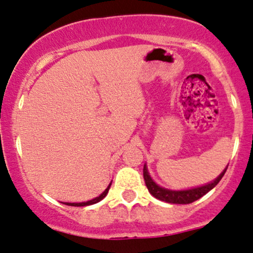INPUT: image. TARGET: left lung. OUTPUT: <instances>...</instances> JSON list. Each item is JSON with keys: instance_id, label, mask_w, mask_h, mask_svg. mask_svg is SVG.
Returning <instances> with one entry per match:
<instances>
[{"instance_id": "1", "label": "left lung", "mask_w": 253, "mask_h": 253, "mask_svg": "<svg viewBox=\"0 0 253 253\" xmlns=\"http://www.w3.org/2000/svg\"><path fill=\"white\" fill-rule=\"evenodd\" d=\"M226 169L227 167L225 168L224 171L211 183H207V185L201 187H197V188L186 189V191H170V189H166L163 188V187L156 185V183L154 182V180L150 177L149 173H148L147 166L145 165L143 167V177L148 191H149V193L153 197H155L156 199H159V200L161 201H165V203L186 205L194 203L198 199H200L201 197H204L205 194H207L211 189L214 188V187L219 183V181L221 180V177L224 176V174L226 173Z\"/></svg>"}]
</instances>
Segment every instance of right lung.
Wrapping results in <instances>:
<instances>
[{
	"label": "right lung",
	"instance_id": "right-lung-1",
	"mask_svg": "<svg viewBox=\"0 0 253 253\" xmlns=\"http://www.w3.org/2000/svg\"><path fill=\"white\" fill-rule=\"evenodd\" d=\"M110 186H111V183H110V185L108 186V188H106L105 191H104V192L102 193V194L99 195V197L92 199V200H90V201H86V203H64V204H65V205H68V206H76V207H79V206H88V205L97 204V203H99L100 200H103V199L106 197V194H108V192H109V189H110Z\"/></svg>",
	"mask_w": 253,
	"mask_h": 253
}]
</instances>
